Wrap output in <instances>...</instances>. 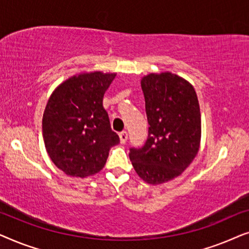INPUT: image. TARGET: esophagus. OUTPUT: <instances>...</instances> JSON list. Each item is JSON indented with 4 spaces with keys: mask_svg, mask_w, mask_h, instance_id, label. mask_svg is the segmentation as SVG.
Returning <instances> with one entry per match:
<instances>
[{
    "mask_svg": "<svg viewBox=\"0 0 249 249\" xmlns=\"http://www.w3.org/2000/svg\"><path fill=\"white\" fill-rule=\"evenodd\" d=\"M119 137H120L121 144H124V142H127V139H128V132L127 131L120 132V134H119Z\"/></svg>",
    "mask_w": 249,
    "mask_h": 249,
    "instance_id": "obj_1",
    "label": "esophagus"
}]
</instances>
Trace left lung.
Segmentation results:
<instances>
[{"mask_svg":"<svg viewBox=\"0 0 249 249\" xmlns=\"http://www.w3.org/2000/svg\"><path fill=\"white\" fill-rule=\"evenodd\" d=\"M148 120V138L129 158L149 185L177 178L196 158L202 120L195 88L185 78L165 71L148 73L141 80Z\"/></svg>","mask_w":249,"mask_h":249,"instance_id":"left-lung-1","label":"left lung"}]
</instances>
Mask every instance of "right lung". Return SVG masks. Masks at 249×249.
Masks as SVG:
<instances>
[{"label": "right lung", "mask_w": 249, "mask_h": 249, "mask_svg": "<svg viewBox=\"0 0 249 249\" xmlns=\"http://www.w3.org/2000/svg\"><path fill=\"white\" fill-rule=\"evenodd\" d=\"M117 73L90 71L61 83L47 101L43 138L47 154L68 176L86 178L104 168L119 136L103 107L105 91Z\"/></svg>", "instance_id": "right-lung-1"}]
</instances>
